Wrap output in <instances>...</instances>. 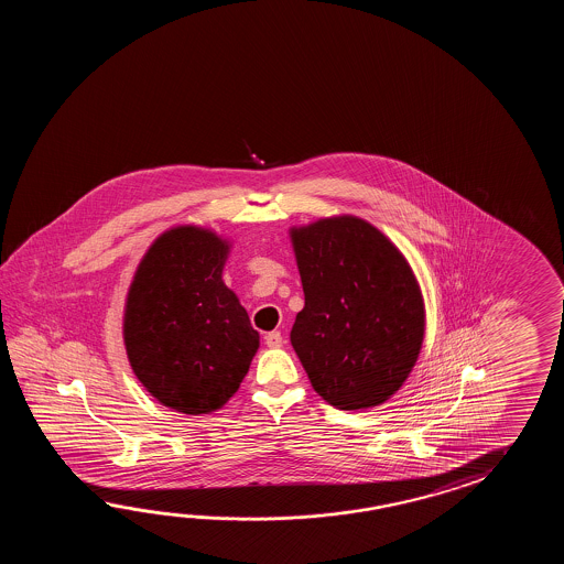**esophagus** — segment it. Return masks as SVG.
I'll return each mask as SVG.
<instances>
[{"mask_svg": "<svg viewBox=\"0 0 564 564\" xmlns=\"http://www.w3.org/2000/svg\"><path fill=\"white\" fill-rule=\"evenodd\" d=\"M265 345L270 348L282 347V345H284L282 333H280V330H272V333H268V335H265Z\"/></svg>", "mask_w": 564, "mask_h": 564, "instance_id": "34e87169", "label": "esophagus"}]
</instances>
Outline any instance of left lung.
I'll list each match as a JSON object with an SVG mask.
<instances>
[{
	"mask_svg": "<svg viewBox=\"0 0 564 564\" xmlns=\"http://www.w3.org/2000/svg\"><path fill=\"white\" fill-rule=\"evenodd\" d=\"M304 308L290 343L312 387L338 409L381 405L420 357L425 311L403 253L365 219L290 231Z\"/></svg>",
	"mask_w": 564,
	"mask_h": 564,
	"instance_id": "8db88e82",
	"label": "left lung"
}]
</instances>
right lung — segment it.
<instances>
[{
  "instance_id": "obj_1",
  "label": "right lung",
  "mask_w": 564,
  "mask_h": 564,
  "mask_svg": "<svg viewBox=\"0 0 564 564\" xmlns=\"http://www.w3.org/2000/svg\"><path fill=\"white\" fill-rule=\"evenodd\" d=\"M228 241L180 226L159 236L134 272L124 306L132 371L165 408H224L250 369L260 335L221 280Z\"/></svg>"
}]
</instances>
